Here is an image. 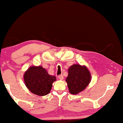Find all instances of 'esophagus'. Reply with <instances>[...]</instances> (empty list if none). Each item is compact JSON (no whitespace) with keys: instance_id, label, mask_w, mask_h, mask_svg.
<instances>
[{"instance_id":"esophagus-1","label":"esophagus","mask_w":123,"mask_h":123,"mask_svg":"<svg viewBox=\"0 0 123 123\" xmlns=\"http://www.w3.org/2000/svg\"><path fill=\"white\" fill-rule=\"evenodd\" d=\"M58 78H59V80H63L64 79V77L62 75H60L59 76H58Z\"/></svg>"}]
</instances>
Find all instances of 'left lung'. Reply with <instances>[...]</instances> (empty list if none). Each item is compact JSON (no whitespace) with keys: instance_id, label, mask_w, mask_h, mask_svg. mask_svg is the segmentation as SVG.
Segmentation results:
<instances>
[{"instance_id":"left-lung-1","label":"left lung","mask_w":123,"mask_h":123,"mask_svg":"<svg viewBox=\"0 0 123 123\" xmlns=\"http://www.w3.org/2000/svg\"><path fill=\"white\" fill-rule=\"evenodd\" d=\"M91 80V75L85 65L73 64L68 69L66 79L68 89L72 94H77L84 91Z\"/></svg>"}]
</instances>
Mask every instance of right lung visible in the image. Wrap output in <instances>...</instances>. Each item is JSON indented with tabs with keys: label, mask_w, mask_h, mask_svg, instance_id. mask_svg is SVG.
<instances>
[{
	"label": "right lung",
	"mask_w": 123,
	"mask_h": 123,
	"mask_svg": "<svg viewBox=\"0 0 123 123\" xmlns=\"http://www.w3.org/2000/svg\"><path fill=\"white\" fill-rule=\"evenodd\" d=\"M26 86L32 93L39 96L49 93L56 77L48 74L42 66H31L24 74Z\"/></svg>",
	"instance_id": "right-lung-1"
}]
</instances>
